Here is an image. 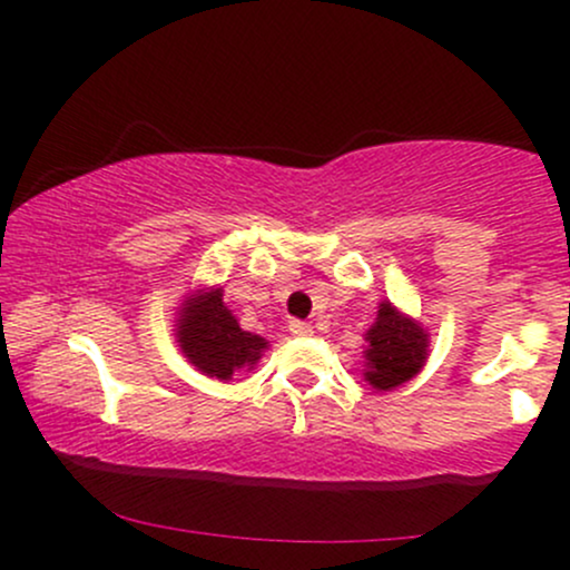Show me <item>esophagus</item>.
Wrapping results in <instances>:
<instances>
[{
  "mask_svg": "<svg viewBox=\"0 0 570 570\" xmlns=\"http://www.w3.org/2000/svg\"><path fill=\"white\" fill-rule=\"evenodd\" d=\"M289 332L294 337H307L313 335V326L307 322H289Z\"/></svg>",
  "mask_w": 570,
  "mask_h": 570,
  "instance_id": "obj_1",
  "label": "esophagus"
}]
</instances>
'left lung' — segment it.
I'll use <instances>...</instances> for the list:
<instances>
[{
  "instance_id": "8db88e82",
  "label": "left lung",
  "mask_w": 570,
  "mask_h": 570,
  "mask_svg": "<svg viewBox=\"0 0 570 570\" xmlns=\"http://www.w3.org/2000/svg\"><path fill=\"white\" fill-rule=\"evenodd\" d=\"M367 377L370 385L389 391L417 375L426 362V332L415 322L396 313L391 303H383L377 311V322L367 332Z\"/></svg>"
}]
</instances>
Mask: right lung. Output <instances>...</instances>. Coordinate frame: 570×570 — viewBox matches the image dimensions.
I'll list each match as a JSON object with an SVG mask.
<instances>
[{"label":"right lung","mask_w":570,"mask_h":570,"mask_svg":"<svg viewBox=\"0 0 570 570\" xmlns=\"http://www.w3.org/2000/svg\"><path fill=\"white\" fill-rule=\"evenodd\" d=\"M179 345L200 372L227 381L235 370L257 362L265 340L240 330L217 289L181 307Z\"/></svg>","instance_id":"add662e5"}]
</instances>
